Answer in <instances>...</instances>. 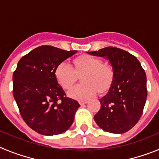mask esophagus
<instances>
[{"label":"esophagus","mask_w":159,"mask_h":159,"mask_svg":"<svg viewBox=\"0 0 159 159\" xmlns=\"http://www.w3.org/2000/svg\"><path fill=\"white\" fill-rule=\"evenodd\" d=\"M80 105H84V104H86L87 102H88V101L87 100H84V101H80Z\"/></svg>","instance_id":"esophagus-1"}]
</instances>
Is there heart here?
<instances>
[{
    "label": "heart",
    "mask_w": 159,
    "mask_h": 159,
    "mask_svg": "<svg viewBox=\"0 0 159 159\" xmlns=\"http://www.w3.org/2000/svg\"><path fill=\"white\" fill-rule=\"evenodd\" d=\"M81 76L84 84L75 85L68 91V95L73 99L84 100L95 95L98 89L103 92L111 84L113 70L107 63H102L98 57L84 55L73 60V67L66 61L60 63L55 69V76L60 85L69 89Z\"/></svg>",
    "instance_id": "b5f03b06"
}]
</instances>
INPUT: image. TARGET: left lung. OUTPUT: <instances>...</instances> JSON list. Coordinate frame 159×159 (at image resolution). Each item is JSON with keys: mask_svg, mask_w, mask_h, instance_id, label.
Masks as SVG:
<instances>
[{"mask_svg": "<svg viewBox=\"0 0 159 159\" xmlns=\"http://www.w3.org/2000/svg\"><path fill=\"white\" fill-rule=\"evenodd\" d=\"M109 60L113 80L107 93L99 99L100 110L94 116L95 123L105 131L123 134L141 117L147 96V76L138 59L116 47L88 52Z\"/></svg>", "mask_w": 159, "mask_h": 159, "instance_id": "obj_1", "label": "left lung"}]
</instances>
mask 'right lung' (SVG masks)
<instances>
[{"label":"right lung","instance_id":"obj_1","mask_svg":"<svg viewBox=\"0 0 159 159\" xmlns=\"http://www.w3.org/2000/svg\"><path fill=\"white\" fill-rule=\"evenodd\" d=\"M76 52L43 45L18 62L12 75L14 99L24 121L39 134H61L74 121L80 105L66 96L55 76V69Z\"/></svg>","mask_w":159,"mask_h":159}]
</instances>
